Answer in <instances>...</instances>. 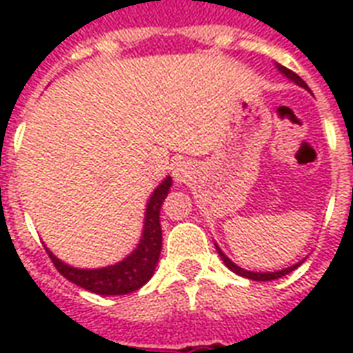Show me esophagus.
Here are the masks:
<instances>
[{
    "mask_svg": "<svg viewBox=\"0 0 353 353\" xmlns=\"http://www.w3.org/2000/svg\"><path fill=\"white\" fill-rule=\"evenodd\" d=\"M172 176H174L176 183H185L188 177L192 176V165L187 161H177L176 165L172 166Z\"/></svg>",
    "mask_w": 353,
    "mask_h": 353,
    "instance_id": "esophagus-1",
    "label": "esophagus"
}]
</instances>
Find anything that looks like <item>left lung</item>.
Segmentation results:
<instances>
[{"label": "left lung", "mask_w": 353, "mask_h": 353, "mask_svg": "<svg viewBox=\"0 0 353 353\" xmlns=\"http://www.w3.org/2000/svg\"><path fill=\"white\" fill-rule=\"evenodd\" d=\"M274 65H276V69H279L280 73L284 74L285 79H290L291 82H295L296 85H301V88H304V90H307V84H306V82H304V80L301 79V77H299V74H295V73H293V71H290V69H285L284 65H280V63H276V62H274ZM214 245H216V251H218V254H220V258H221V260H223V263H225L227 268L231 269L232 273L240 274V276H243V279L256 280V282H268V280L282 279V276H285V274H290L291 271H295V269L299 268V265H301V263L304 262V260H306V258H302L301 262L293 263V265H290V268L279 269V271H263V273H262V271H247V269L240 268V265H236V263L232 262L231 258L227 256L225 252L221 251L220 245H218V243H214Z\"/></svg>", "instance_id": "1"}]
</instances>
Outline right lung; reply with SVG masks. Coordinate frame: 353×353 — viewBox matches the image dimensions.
Listing matches in <instances>:
<instances>
[{
	"mask_svg": "<svg viewBox=\"0 0 353 353\" xmlns=\"http://www.w3.org/2000/svg\"><path fill=\"white\" fill-rule=\"evenodd\" d=\"M170 187L172 177L166 176L152 192L148 203H146V209H144L141 240H139L137 247L126 258H122L121 262L99 269L73 268V265H69L58 256H54L46 247L54 268L69 282H73V284L80 285L91 293H97V295H128V293H133L139 288H143L152 279L155 265L159 262L161 245H163L159 212L161 205L168 196Z\"/></svg>",
	"mask_w": 353,
	"mask_h": 353,
	"instance_id": "right-lung-1",
	"label": "right lung"
}]
</instances>
